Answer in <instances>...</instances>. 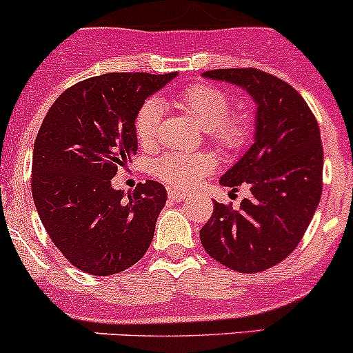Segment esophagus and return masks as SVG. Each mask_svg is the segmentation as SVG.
<instances>
[{
  "label": "esophagus",
  "instance_id": "1",
  "mask_svg": "<svg viewBox=\"0 0 353 353\" xmlns=\"http://www.w3.org/2000/svg\"><path fill=\"white\" fill-rule=\"evenodd\" d=\"M169 198L174 199V201H183L186 198V194L179 190H169Z\"/></svg>",
  "mask_w": 353,
  "mask_h": 353
}]
</instances>
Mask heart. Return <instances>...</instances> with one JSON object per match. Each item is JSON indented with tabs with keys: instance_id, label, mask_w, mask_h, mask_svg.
<instances>
[{
	"instance_id": "b5f03b06",
	"label": "heart",
	"mask_w": 353,
	"mask_h": 353,
	"mask_svg": "<svg viewBox=\"0 0 353 353\" xmlns=\"http://www.w3.org/2000/svg\"><path fill=\"white\" fill-rule=\"evenodd\" d=\"M179 108L190 114L203 128L208 140L223 152H237L248 143L252 130L249 114L229 110L230 99L219 87L206 83L188 85L176 97ZM163 117V104L159 99H148L137 114L134 131L141 147H152L159 137ZM216 167L212 154H176L170 152L154 163L159 179L174 188H191L205 174Z\"/></svg>"
}]
</instances>
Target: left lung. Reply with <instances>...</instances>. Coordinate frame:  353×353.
I'll use <instances>...</instances> for the list:
<instances>
[{
    "instance_id": "1",
    "label": "left lung",
    "mask_w": 353,
    "mask_h": 353,
    "mask_svg": "<svg viewBox=\"0 0 353 353\" xmlns=\"http://www.w3.org/2000/svg\"><path fill=\"white\" fill-rule=\"evenodd\" d=\"M205 78L243 87L258 105L254 143L220 177L251 196L232 205L213 203L199 230L205 251L241 273H258L287 258L311 223L323 191V145L318 121L287 81L256 70L229 68Z\"/></svg>"
}]
</instances>
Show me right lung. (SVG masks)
Masks as SVG:
<instances>
[{
  "label": "right lung",
  "instance_id": "1",
  "mask_svg": "<svg viewBox=\"0 0 353 353\" xmlns=\"http://www.w3.org/2000/svg\"><path fill=\"white\" fill-rule=\"evenodd\" d=\"M177 73H105L66 88L34 143L32 196L56 248L78 270L108 276L140 261L167 199L157 181L133 193L110 179L137 154L134 119Z\"/></svg>",
  "mask_w": 353,
  "mask_h": 353
}]
</instances>
